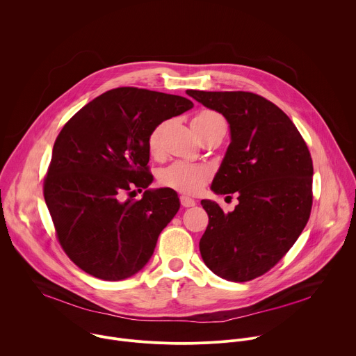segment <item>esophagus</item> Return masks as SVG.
<instances>
[{"mask_svg": "<svg viewBox=\"0 0 356 356\" xmlns=\"http://www.w3.org/2000/svg\"><path fill=\"white\" fill-rule=\"evenodd\" d=\"M180 202H181L183 207H194L195 206L194 198L187 197V195H180Z\"/></svg>", "mask_w": 356, "mask_h": 356, "instance_id": "obj_1", "label": "esophagus"}]
</instances>
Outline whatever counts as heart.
Here are the masks:
<instances>
[{
    "mask_svg": "<svg viewBox=\"0 0 356 356\" xmlns=\"http://www.w3.org/2000/svg\"><path fill=\"white\" fill-rule=\"evenodd\" d=\"M220 117L217 113L204 111L198 114L193 121L200 120H211ZM163 125H158L154 131L150 132L147 139V146L152 154H156L161 147V135H162ZM210 177V169L201 165L190 163V162H175L168 168L162 169L159 173V181L180 193H195L198 191Z\"/></svg>",
    "mask_w": 356,
    "mask_h": 356,
    "instance_id": "b5f03b06",
    "label": "heart"
}]
</instances>
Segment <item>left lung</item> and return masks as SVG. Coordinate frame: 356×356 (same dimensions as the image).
<instances>
[{"label":"left lung","mask_w":356,"mask_h":356,"mask_svg":"<svg viewBox=\"0 0 356 356\" xmlns=\"http://www.w3.org/2000/svg\"><path fill=\"white\" fill-rule=\"evenodd\" d=\"M224 115L231 142L211 183L216 194H238L224 213L201 200L209 225L200 239L207 268L229 282L272 269L306 227L313 204V161L291 120L266 98L248 91L187 90Z\"/></svg>","instance_id":"left-lung-1"}]
</instances>
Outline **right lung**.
<instances>
[{"mask_svg": "<svg viewBox=\"0 0 356 356\" xmlns=\"http://www.w3.org/2000/svg\"><path fill=\"white\" fill-rule=\"evenodd\" d=\"M188 98L135 87L98 95L60 131L43 184L59 242L86 273L124 280L149 262L180 209L172 188H147V139L190 108ZM145 188L140 200L125 193Z\"/></svg>", "mask_w": 356, "mask_h": 356, "instance_id": "1", "label": "right lung"}]
</instances>
